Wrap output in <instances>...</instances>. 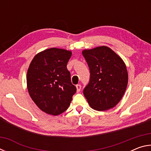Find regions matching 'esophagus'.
Instances as JSON below:
<instances>
[{"label": "esophagus", "instance_id": "obj_1", "mask_svg": "<svg viewBox=\"0 0 151 151\" xmlns=\"http://www.w3.org/2000/svg\"><path fill=\"white\" fill-rule=\"evenodd\" d=\"M76 91H77V93H78V92H80L81 89V85H76Z\"/></svg>", "mask_w": 151, "mask_h": 151}]
</instances>
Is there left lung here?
Wrapping results in <instances>:
<instances>
[{
  "label": "left lung",
  "mask_w": 151,
  "mask_h": 151,
  "mask_svg": "<svg viewBox=\"0 0 151 151\" xmlns=\"http://www.w3.org/2000/svg\"><path fill=\"white\" fill-rule=\"evenodd\" d=\"M91 77L83 94L92 109H111L123 96L128 84V73L123 60L111 48L101 46L83 50Z\"/></svg>",
  "instance_id": "8db88e82"
}]
</instances>
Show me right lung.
<instances>
[{
  "mask_svg": "<svg viewBox=\"0 0 151 151\" xmlns=\"http://www.w3.org/2000/svg\"><path fill=\"white\" fill-rule=\"evenodd\" d=\"M72 52L50 48L33 58L27 74L29 95L45 113L57 116L69 106L76 88L66 68Z\"/></svg>",
  "mask_w": 151,
  "mask_h": 151,
  "instance_id": "1",
  "label": "right lung"
}]
</instances>
